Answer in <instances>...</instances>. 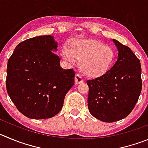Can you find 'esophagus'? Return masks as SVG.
Returning a JSON list of instances; mask_svg holds the SVG:
<instances>
[{
  "label": "esophagus",
  "mask_w": 148,
  "mask_h": 148,
  "mask_svg": "<svg viewBox=\"0 0 148 148\" xmlns=\"http://www.w3.org/2000/svg\"><path fill=\"white\" fill-rule=\"evenodd\" d=\"M75 84L76 85H79V84L82 83L84 82V79L82 78L80 75H79V74H77L75 76Z\"/></svg>",
  "instance_id": "1"
}]
</instances>
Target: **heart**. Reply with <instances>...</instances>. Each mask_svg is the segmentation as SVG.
I'll use <instances>...</instances> for the list:
<instances>
[{
  "instance_id": "1",
  "label": "heart",
  "mask_w": 148,
  "mask_h": 148,
  "mask_svg": "<svg viewBox=\"0 0 148 148\" xmlns=\"http://www.w3.org/2000/svg\"><path fill=\"white\" fill-rule=\"evenodd\" d=\"M63 60L73 63L75 58L79 60L81 72L88 77H98L109 71L114 59L112 47L90 38H75L69 44V48L61 49Z\"/></svg>"
}]
</instances>
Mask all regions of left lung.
I'll return each mask as SVG.
<instances>
[{
	"instance_id": "1",
	"label": "left lung",
	"mask_w": 148,
	"mask_h": 148,
	"mask_svg": "<svg viewBox=\"0 0 148 148\" xmlns=\"http://www.w3.org/2000/svg\"><path fill=\"white\" fill-rule=\"evenodd\" d=\"M118 60L103 75L87 81L90 114L99 121L112 123L132 112L142 90L140 60L128 47L115 39Z\"/></svg>"
}]
</instances>
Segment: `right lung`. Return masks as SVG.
Listing matches in <instances>:
<instances>
[{"mask_svg": "<svg viewBox=\"0 0 148 148\" xmlns=\"http://www.w3.org/2000/svg\"><path fill=\"white\" fill-rule=\"evenodd\" d=\"M52 36L25 40L14 49L7 63L6 90L20 112L31 119H47L61 110L65 96L74 85L73 69L60 67L54 52Z\"/></svg>", "mask_w": 148, "mask_h": 148, "instance_id": "obj_1", "label": "right lung"}]
</instances>
